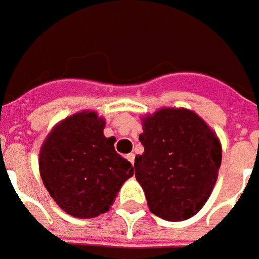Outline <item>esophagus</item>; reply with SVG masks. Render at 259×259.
I'll return each mask as SVG.
<instances>
[{
	"label": "esophagus",
	"mask_w": 259,
	"mask_h": 259,
	"mask_svg": "<svg viewBox=\"0 0 259 259\" xmlns=\"http://www.w3.org/2000/svg\"><path fill=\"white\" fill-rule=\"evenodd\" d=\"M126 159L131 162V164H134V162H135V155H134V153H128V155H126Z\"/></svg>",
	"instance_id": "1"
}]
</instances>
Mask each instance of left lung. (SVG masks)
<instances>
[{
  "instance_id": "8db88e82",
  "label": "left lung",
  "mask_w": 259,
  "mask_h": 259,
  "mask_svg": "<svg viewBox=\"0 0 259 259\" xmlns=\"http://www.w3.org/2000/svg\"><path fill=\"white\" fill-rule=\"evenodd\" d=\"M135 177L150 212L168 222L197 214L213 191L222 144L213 130L188 109L162 107L142 118Z\"/></svg>"
}]
</instances>
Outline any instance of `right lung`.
I'll return each mask as SVG.
<instances>
[{
  "mask_svg": "<svg viewBox=\"0 0 259 259\" xmlns=\"http://www.w3.org/2000/svg\"><path fill=\"white\" fill-rule=\"evenodd\" d=\"M106 120L82 110L53 126L38 153L43 184L68 214L91 219L109 212L126 180L131 163L114 149L115 138L103 134Z\"/></svg>",
  "mask_w": 259,
  "mask_h": 259,
  "instance_id": "add662e5",
  "label": "right lung"
}]
</instances>
